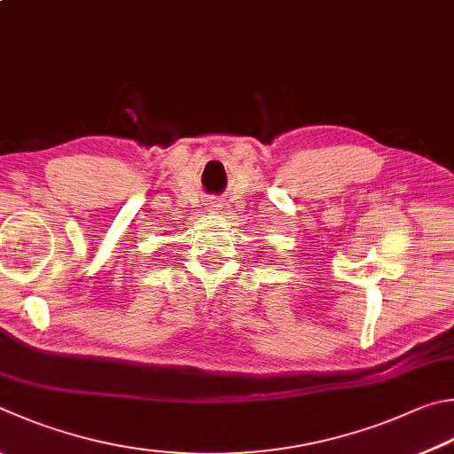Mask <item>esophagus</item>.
Wrapping results in <instances>:
<instances>
[{
    "mask_svg": "<svg viewBox=\"0 0 454 454\" xmlns=\"http://www.w3.org/2000/svg\"><path fill=\"white\" fill-rule=\"evenodd\" d=\"M212 208H214V206H212Z\"/></svg>",
    "mask_w": 454,
    "mask_h": 454,
    "instance_id": "1",
    "label": "esophagus"
}]
</instances>
